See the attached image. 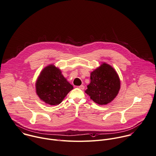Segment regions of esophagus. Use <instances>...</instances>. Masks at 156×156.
<instances>
[{"mask_svg": "<svg viewBox=\"0 0 156 156\" xmlns=\"http://www.w3.org/2000/svg\"><path fill=\"white\" fill-rule=\"evenodd\" d=\"M79 88H80V89H81V90H83L84 88H85V87H84V85H80V86H79Z\"/></svg>", "mask_w": 156, "mask_h": 156, "instance_id": "esophagus-1", "label": "esophagus"}]
</instances>
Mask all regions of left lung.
<instances>
[{
    "mask_svg": "<svg viewBox=\"0 0 156 156\" xmlns=\"http://www.w3.org/2000/svg\"><path fill=\"white\" fill-rule=\"evenodd\" d=\"M90 79L85 93L99 105L110 102L120 89L118 75L111 66L105 63L91 73Z\"/></svg>",
    "mask_w": 156,
    "mask_h": 156,
    "instance_id": "obj_1",
    "label": "left lung"
}]
</instances>
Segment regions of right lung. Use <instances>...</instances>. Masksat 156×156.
<instances>
[{"mask_svg":"<svg viewBox=\"0 0 156 156\" xmlns=\"http://www.w3.org/2000/svg\"><path fill=\"white\" fill-rule=\"evenodd\" d=\"M73 89L54 65L46 67L41 73L36 83V91L39 98L51 105L62 102L67 94Z\"/></svg>","mask_w":156,"mask_h":156,"instance_id":"obj_1","label":"right lung"}]
</instances>
